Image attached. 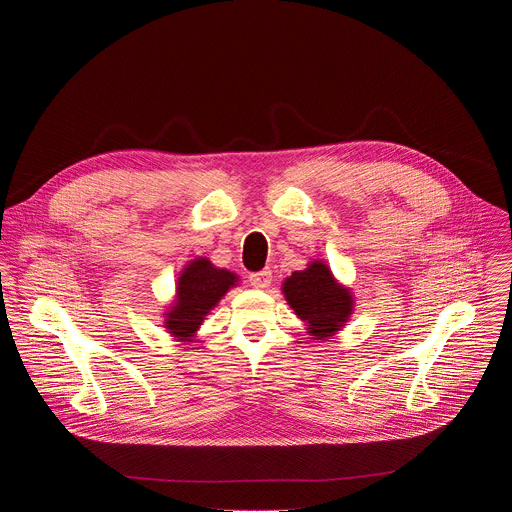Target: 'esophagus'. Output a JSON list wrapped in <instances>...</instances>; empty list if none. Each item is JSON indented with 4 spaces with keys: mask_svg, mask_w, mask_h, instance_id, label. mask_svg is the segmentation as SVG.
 <instances>
[{
    "mask_svg": "<svg viewBox=\"0 0 512 512\" xmlns=\"http://www.w3.org/2000/svg\"><path fill=\"white\" fill-rule=\"evenodd\" d=\"M249 283H251L253 287H259V289L267 287V285L271 283V269L267 267V269H263V271L251 273V275H249Z\"/></svg>",
    "mask_w": 512,
    "mask_h": 512,
    "instance_id": "34e87169",
    "label": "esophagus"
}]
</instances>
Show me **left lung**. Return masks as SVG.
Returning a JSON list of instances; mask_svg holds the SVG:
<instances>
[{
	"mask_svg": "<svg viewBox=\"0 0 512 512\" xmlns=\"http://www.w3.org/2000/svg\"><path fill=\"white\" fill-rule=\"evenodd\" d=\"M283 294L316 340L338 332L352 310L348 289L340 287L322 263H312L306 271L291 273L283 283Z\"/></svg>",
	"mask_w": 512,
	"mask_h": 512,
	"instance_id": "1",
	"label": "left lung"
}]
</instances>
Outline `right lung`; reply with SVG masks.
<instances>
[{"instance_id": "1", "label": "right lung", "mask_w": 512, "mask_h": 512, "mask_svg": "<svg viewBox=\"0 0 512 512\" xmlns=\"http://www.w3.org/2000/svg\"><path fill=\"white\" fill-rule=\"evenodd\" d=\"M235 281L237 277L231 271L216 269L206 259L190 263L178 281V302L168 312V330L180 340H188Z\"/></svg>"}]
</instances>
